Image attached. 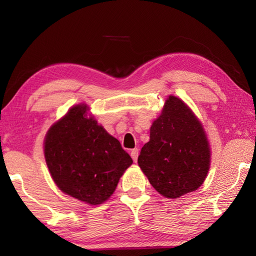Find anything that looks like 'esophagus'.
<instances>
[{
	"instance_id": "obj_1",
	"label": "esophagus",
	"mask_w": 256,
	"mask_h": 256,
	"mask_svg": "<svg viewBox=\"0 0 256 256\" xmlns=\"http://www.w3.org/2000/svg\"><path fill=\"white\" fill-rule=\"evenodd\" d=\"M131 157H132L134 162L138 160V148H133L131 150Z\"/></svg>"
}]
</instances>
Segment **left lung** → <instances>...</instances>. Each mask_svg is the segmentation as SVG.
<instances>
[{
  "label": "left lung",
  "instance_id": "left-lung-1",
  "mask_svg": "<svg viewBox=\"0 0 256 256\" xmlns=\"http://www.w3.org/2000/svg\"><path fill=\"white\" fill-rule=\"evenodd\" d=\"M210 155L202 124L186 103L170 96L138 162L157 192L176 199L204 184Z\"/></svg>",
  "mask_w": 256,
  "mask_h": 256
}]
</instances>
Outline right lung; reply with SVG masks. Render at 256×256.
Wrapping results in <instances>:
<instances>
[{
  "label": "right lung",
  "mask_w": 256,
  "mask_h": 256,
  "mask_svg": "<svg viewBox=\"0 0 256 256\" xmlns=\"http://www.w3.org/2000/svg\"><path fill=\"white\" fill-rule=\"evenodd\" d=\"M89 106H72L48 130L44 153L54 182L62 192L98 206L110 198L132 158L118 140L88 118Z\"/></svg>",
  "instance_id": "obj_1"
}]
</instances>
